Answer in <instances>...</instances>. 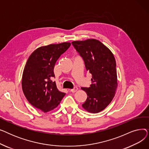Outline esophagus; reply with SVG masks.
Returning <instances> with one entry per match:
<instances>
[{
    "instance_id": "1",
    "label": "esophagus",
    "mask_w": 149,
    "mask_h": 149,
    "mask_svg": "<svg viewBox=\"0 0 149 149\" xmlns=\"http://www.w3.org/2000/svg\"><path fill=\"white\" fill-rule=\"evenodd\" d=\"M77 90H78V88H74V89H70V92H73V93H74V92H76V91H77Z\"/></svg>"
}]
</instances>
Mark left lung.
<instances>
[{"mask_svg":"<svg viewBox=\"0 0 149 149\" xmlns=\"http://www.w3.org/2000/svg\"><path fill=\"white\" fill-rule=\"evenodd\" d=\"M72 45L92 74V84L81 88L88 97L82 107L91 113L101 112L110 104L117 88L116 61L112 52L95 39L74 41Z\"/></svg>","mask_w":149,"mask_h":149,"instance_id":"1","label":"left lung"}]
</instances>
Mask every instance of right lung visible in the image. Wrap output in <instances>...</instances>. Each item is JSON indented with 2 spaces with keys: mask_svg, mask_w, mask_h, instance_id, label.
I'll return each instance as SVG.
<instances>
[{
  "mask_svg": "<svg viewBox=\"0 0 149 149\" xmlns=\"http://www.w3.org/2000/svg\"><path fill=\"white\" fill-rule=\"evenodd\" d=\"M70 46V43L65 42L40 47L27 60L22 75V90L29 103L44 112L57 107L66 94L58 90L52 79L57 60Z\"/></svg>",
  "mask_w": 149,
  "mask_h": 149,
  "instance_id": "1",
  "label": "right lung"
}]
</instances>
